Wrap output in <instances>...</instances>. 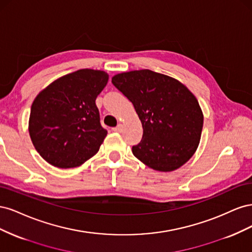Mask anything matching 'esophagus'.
<instances>
[{"instance_id":"1","label":"esophagus","mask_w":252,"mask_h":252,"mask_svg":"<svg viewBox=\"0 0 252 252\" xmlns=\"http://www.w3.org/2000/svg\"><path fill=\"white\" fill-rule=\"evenodd\" d=\"M112 130L116 131V132H122V130H123V126H122L121 124H118L117 127L112 128Z\"/></svg>"}]
</instances>
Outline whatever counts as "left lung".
<instances>
[{
  "label": "left lung",
  "mask_w": 252,
  "mask_h": 252,
  "mask_svg": "<svg viewBox=\"0 0 252 252\" xmlns=\"http://www.w3.org/2000/svg\"><path fill=\"white\" fill-rule=\"evenodd\" d=\"M112 84L129 101L143 126L132 147L142 163L168 172L188 162L199 146L204 116L196 97L184 84L149 69L122 72Z\"/></svg>",
  "instance_id": "1"
}]
</instances>
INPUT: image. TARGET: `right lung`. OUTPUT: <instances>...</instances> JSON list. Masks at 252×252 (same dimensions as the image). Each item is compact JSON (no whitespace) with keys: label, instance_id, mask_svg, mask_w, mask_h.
Listing matches in <instances>:
<instances>
[{"label":"right lung","instance_id":"1","mask_svg":"<svg viewBox=\"0 0 252 252\" xmlns=\"http://www.w3.org/2000/svg\"><path fill=\"white\" fill-rule=\"evenodd\" d=\"M108 78L102 70L80 69L53 81L35 96L28 130L47 163L73 168L100 149L107 130L101 126L95 98Z\"/></svg>","mask_w":252,"mask_h":252}]
</instances>
